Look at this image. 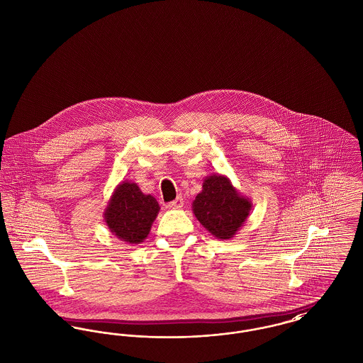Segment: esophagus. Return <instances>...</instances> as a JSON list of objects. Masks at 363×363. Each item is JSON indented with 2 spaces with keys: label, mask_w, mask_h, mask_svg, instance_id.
I'll list each match as a JSON object with an SVG mask.
<instances>
[{
  "label": "esophagus",
  "mask_w": 363,
  "mask_h": 363,
  "mask_svg": "<svg viewBox=\"0 0 363 363\" xmlns=\"http://www.w3.org/2000/svg\"><path fill=\"white\" fill-rule=\"evenodd\" d=\"M182 206H184V199L181 196H178L172 203H169V208H172V209H179V208H182Z\"/></svg>",
  "instance_id": "34e87169"
}]
</instances>
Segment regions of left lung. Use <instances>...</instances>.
<instances>
[{
	"label": "left lung",
	"mask_w": 363,
	"mask_h": 363,
	"mask_svg": "<svg viewBox=\"0 0 363 363\" xmlns=\"http://www.w3.org/2000/svg\"><path fill=\"white\" fill-rule=\"evenodd\" d=\"M253 203L222 174L204 178L203 190L191 203L197 220L218 240H231L245 225Z\"/></svg>",
	"instance_id": "left-lung-1"
}]
</instances>
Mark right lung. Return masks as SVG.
<instances>
[{
    "label": "right lung",
    "instance_id": "1",
    "mask_svg": "<svg viewBox=\"0 0 363 363\" xmlns=\"http://www.w3.org/2000/svg\"><path fill=\"white\" fill-rule=\"evenodd\" d=\"M159 211L154 196L144 194L136 182L122 181L104 208V222L118 240L141 243L148 237Z\"/></svg>",
    "mask_w": 363,
    "mask_h": 363
}]
</instances>
